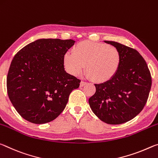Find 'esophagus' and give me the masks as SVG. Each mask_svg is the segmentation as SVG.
<instances>
[{
	"mask_svg": "<svg viewBox=\"0 0 158 158\" xmlns=\"http://www.w3.org/2000/svg\"><path fill=\"white\" fill-rule=\"evenodd\" d=\"M87 84V82H84V81H81V84H80V86L81 87H83V86H85V85Z\"/></svg>",
	"mask_w": 158,
	"mask_h": 158,
	"instance_id": "1",
	"label": "esophagus"
}]
</instances>
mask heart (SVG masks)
Listing matches in <instances>:
<instances>
[{
	"mask_svg": "<svg viewBox=\"0 0 158 158\" xmlns=\"http://www.w3.org/2000/svg\"><path fill=\"white\" fill-rule=\"evenodd\" d=\"M64 56V64L70 73L77 76L83 70L93 81L104 82L117 73L121 63L120 51L113 46L92 41H81Z\"/></svg>",
	"mask_w": 158,
	"mask_h": 158,
	"instance_id": "1",
	"label": "heart"
}]
</instances>
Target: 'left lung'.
<instances>
[{
    "label": "left lung",
    "instance_id": "8db88e82",
    "mask_svg": "<svg viewBox=\"0 0 158 158\" xmlns=\"http://www.w3.org/2000/svg\"><path fill=\"white\" fill-rule=\"evenodd\" d=\"M120 51L121 63L109 81L95 84L96 92L89 99L90 107L101 120L120 125L131 120L143 110L151 91V72L135 49L114 41H105Z\"/></svg>",
    "mask_w": 158,
    "mask_h": 158
}]
</instances>
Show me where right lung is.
Wrapping results in <instances>:
<instances>
[{
    "label": "right lung",
    "instance_id": "right-lung-1",
    "mask_svg": "<svg viewBox=\"0 0 158 158\" xmlns=\"http://www.w3.org/2000/svg\"><path fill=\"white\" fill-rule=\"evenodd\" d=\"M73 40L39 39L18 52L7 76L10 102L22 117L35 124L55 120L81 80L64 70V56Z\"/></svg>",
    "mask_w": 158,
    "mask_h": 158
}]
</instances>
